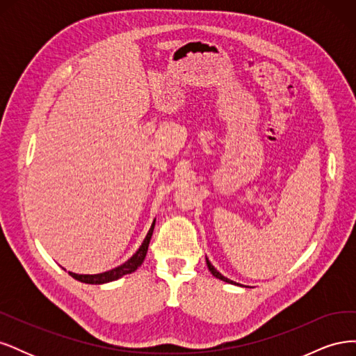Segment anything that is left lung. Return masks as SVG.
Listing matches in <instances>:
<instances>
[{
  "instance_id": "left-lung-1",
  "label": "left lung",
  "mask_w": 356,
  "mask_h": 356,
  "mask_svg": "<svg viewBox=\"0 0 356 356\" xmlns=\"http://www.w3.org/2000/svg\"><path fill=\"white\" fill-rule=\"evenodd\" d=\"M207 264H208V268H209V272L215 276V277H217V279H220V281H224V282H227V284H232V285H239V286H242L241 284H236V282H233V281H230V279H227V277H225V276H222L218 270H217V268H215L212 264H211V261L208 260V258H207Z\"/></svg>"
}]
</instances>
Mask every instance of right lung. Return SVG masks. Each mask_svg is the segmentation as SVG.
Instances as JSON below:
<instances>
[{"label": "right lung", "instance_id": "right-lung-1", "mask_svg": "<svg viewBox=\"0 0 356 356\" xmlns=\"http://www.w3.org/2000/svg\"><path fill=\"white\" fill-rule=\"evenodd\" d=\"M154 224H156V220L153 221L152 227H149V230H148L147 236L144 238L141 246L138 248V251L131 258H129L127 261H124L123 264L111 268V270H106V272H102V273H96V275H79V273H74V272H68V275L72 276L74 279H77V281H80V282H84V284L102 285V284H108V282L117 281V279L123 277L124 275L134 273L136 268L144 263V258H145L147 251H148V243H149V239H152V236H153Z\"/></svg>", "mask_w": 356, "mask_h": 356}]
</instances>
